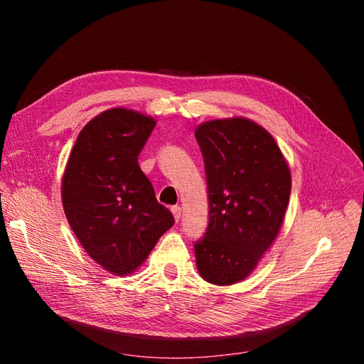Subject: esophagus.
Listing matches in <instances>:
<instances>
[{
	"mask_svg": "<svg viewBox=\"0 0 364 364\" xmlns=\"http://www.w3.org/2000/svg\"><path fill=\"white\" fill-rule=\"evenodd\" d=\"M171 213H173V215H174L176 222H179L181 217H182V209H181V206H178V205L173 206V208H171Z\"/></svg>",
	"mask_w": 364,
	"mask_h": 364,
	"instance_id": "esophagus-1",
	"label": "esophagus"
}]
</instances>
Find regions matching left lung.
<instances>
[{
    "instance_id": "left-lung-1",
    "label": "left lung",
    "mask_w": 364,
    "mask_h": 364,
    "mask_svg": "<svg viewBox=\"0 0 364 364\" xmlns=\"http://www.w3.org/2000/svg\"><path fill=\"white\" fill-rule=\"evenodd\" d=\"M205 162L208 228L194 243L202 278L243 281L277 238L291 176L269 132L247 118L213 119L196 129Z\"/></svg>"
}]
</instances>
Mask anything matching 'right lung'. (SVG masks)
I'll return each instance as SVG.
<instances>
[{
	"label": "right lung",
	"instance_id": "obj_1",
	"mask_svg": "<svg viewBox=\"0 0 364 364\" xmlns=\"http://www.w3.org/2000/svg\"><path fill=\"white\" fill-rule=\"evenodd\" d=\"M155 126L130 109L105 111L82 129L63 173L71 229L87 255L118 277L136 270L174 225L138 165Z\"/></svg>",
	"mask_w": 364,
	"mask_h": 364
}]
</instances>
